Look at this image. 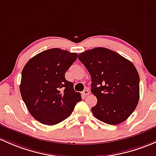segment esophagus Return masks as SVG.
<instances>
[{
	"mask_svg": "<svg viewBox=\"0 0 156 156\" xmlns=\"http://www.w3.org/2000/svg\"><path fill=\"white\" fill-rule=\"evenodd\" d=\"M82 94H83L84 96H88V95H90V91H89V90H88V89L84 90L83 91Z\"/></svg>",
	"mask_w": 156,
	"mask_h": 156,
	"instance_id": "esophagus-1",
	"label": "esophagus"
}]
</instances>
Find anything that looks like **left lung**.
<instances>
[{
  "label": "left lung",
  "mask_w": 156,
  "mask_h": 156,
  "mask_svg": "<svg viewBox=\"0 0 156 156\" xmlns=\"http://www.w3.org/2000/svg\"><path fill=\"white\" fill-rule=\"evenodd\" d=\"M91 77V92L97 103L94 117L109 125L124 122L133 113L140 96V78L133 63L106 48H95L78 55Z\"/></svg>",
  "instance_id": "8db88e82"
}]
</instances>
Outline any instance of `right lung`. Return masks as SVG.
I'll use <instances>...</instances> for the list:
<instances>
[{
    "label": "right lung",
    "instance_id": "right-lung-1",
    "mask_svg": "<svg viewBox=\"0 0 156 156\" xmlns=\"http://www.w3.org/2000/svg\"><path fill=\"white\" fill-rule=\"evenodd\" d=\"M78 54L51 48L30 59L22 70L20 93L31 115L41 123L53 126L71 115L81 93L74 90L65 73Z\"/></svg>",
    "mask_w": 156,
    "mask_h": 156
}]
</instances>
